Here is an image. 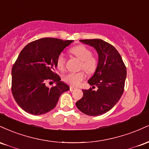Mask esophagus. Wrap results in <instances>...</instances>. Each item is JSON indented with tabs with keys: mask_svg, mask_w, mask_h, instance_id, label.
Returning <instances> with one entry per match:
<instances>
[{
	"mask_svg": "<svg viewBox=\"0 0 149 149\" xmlns=\"http://www.w3.org/2000/svg\"><path fill=\"white\" fill-rule=\"evenodd\" d=\"M76 90V88H74V87H73V86H70V91H73V90Z\"/></svg>",
	"mask_w": 149,
	"mask_h": 149,
	"instance_id": "34e87169",
	"label": "esophagus"
}]
</instances>
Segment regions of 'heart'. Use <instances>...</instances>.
<instances>
[{
	"instance_id": "heart-1",
	"label": "heart",
	"mask_w": 149,
	"mask_h": 149,
	"mask_svg": "<svg viewBox=\"0 0 149 149\" xmlns=\"http://www.w3.org/2000/svg\"><path fill=\"white\" fill-rule=\"evenodd\" d=\"M70 52L81 60L80 69H83L89 74H92L97 71L99 65V59L92 54V50L84 45H78L70 49ZM57 68L61 71L65 69L66 58L63 54H59L56 61ZM86 78L84 71L78 73H69L63 76V80L71 86H78Z\"/></svg>"
}]
</instances>
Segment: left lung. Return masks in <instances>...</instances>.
Masks as SVG:
<instances>
[{"instance_id": "1", "label": "left lung", "mask_w": 149, "mask_h": 149, "mask_svg": "<svg viewBox=\"0 0 149 149\" xmlns=\"http://www.w3.org/2000/svg\"><path fill=\"white\" fill-rule=\"evenodd\" d=\"M80 41L96 49L99 65L94 76L88 80L92 88L83 90V96L76 103L77 108L86 115L100 116L109 111L123 95L127 71L120 54L109 42L101 39H85Z\"/></svg>"}]
</instances>
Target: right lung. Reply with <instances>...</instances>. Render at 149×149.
Returning a JSON list of instances; mask_svg holds the SVG:
<instances>
[{"label": "right lung", "instance_id": "right-lung-1", "mask_svg": "<svg viewBox=\"0 0 149 149\" xmlns=\"http://www.w3.org/2000/svg\"><path fill=\"white\" fill-rule=\"evenodd\" d=\"M73 40L43 38L27 44L12 69V93L26 112L41 115L57 105L59 97L69 87L55 72L57 58ZM56 83L48 88L46 83Z\"/></svg>", "mask_w": 149, "mask_h": 149}]
</instances>
